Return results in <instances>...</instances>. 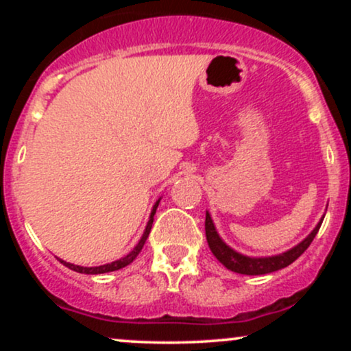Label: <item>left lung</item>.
Here are the masks:
<instances>
[{"label": "left lung", "mask_w": 351, "mask_h": 351, "mask_svg": "<svg viewBox=\"0 0 351 351\" xmlns=\"http://www.w3.org/2000/svg\"><path fill=\"white\" fill-rule=\"evenodd\" d=\"M324 217L318 221V224L313 228V231L310 232V234L305 237L302 243L293 245V247L289 249V251H285L282 254H276V256H267V257L244 256V254L237 252L232 247H229V245L224 243L223 239H221V236L217 234L215 223H213L211 215H209L208 211H206V221H204V229H206V239H208L209 249H211V252L215 254L216 259L219 261L224 267L229 269V271H232V272L244 274V276H263V274H271V272L280 271V269L291 265L295 259H299L302 254L305 252V249H307L310 243L313 241V237L317 236Z\"/></svg>", "instance_id": "8db88e82"}]
</instances>
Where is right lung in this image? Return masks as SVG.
Returning <instances> with one entry per match:
<instances>
[{
	"label": "right lung",
	"instance_id": "obj_1",
	"mask_svg": "<svg viewBox=\"0 0 351 351\" xmlns=\"http://www.w3.org/2000/svg\"><path fill=\"white\" fill-rule=\"evenodd\" d=\"M158 204H160V199L156 201L155 204H153V208H152V213H150V217H148L147 228H145V231H143L142 237H140L138 244H136L135 247L132 249V251L127 254V256L122 257V259H119V261H114V263H110V264L97 265V267H82V265H75V264L66 263V261L59 259V261H60V264H64V265H66V267H69V269H72V271H75V272H80V274H106V272H114V271H119V269H123V267H127L128 264H132V263H134V259H135V257L138 256V252H140V251H142V247H143L145 241H147V237H148V234H150V231H152L153 216H155V213H156V208H158Z\"/></svg>",
	"mask_w": 351,
	"mask_h": 351
}]
</instances>
